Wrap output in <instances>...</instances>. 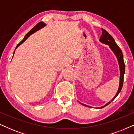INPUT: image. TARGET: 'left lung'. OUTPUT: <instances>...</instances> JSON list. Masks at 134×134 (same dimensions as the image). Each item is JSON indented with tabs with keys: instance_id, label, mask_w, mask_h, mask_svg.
<instances>
[{
	"instance_id": "1",
	"label": "left lung",
	"mask_w": 134,
	"mask_h": 134,
	"mask_svg": "<svg viewBox=\"0 0 134 134\" xmlns=\"http://www.w3.org/2000/svg\"><path fill=\"white\" fill-rule=\"evenodd\" d=\"M99 41L100 43L108 45L109 46L112 52L114 53V54L116 56L117 58V60H118V65H119V68H120V84H119V87L118 91H117L116 94H115V96L113 97V98L111 99L110 101L108 102L107 104H105L104 106H102V107H98V109H102V108L105 107V106L109 105V104L111 102H112L113 100L115 99V98H116V96L119 94V93H120L121 90L122 85H123V81H124V74L125 73V65H124V62L123 59V55H122V51L121 50V49L118 47V46L117 45V44L115 43L114 39H113L112 36H111L110 35L109 33H108L107 31L104 29H102V35L100 36V38L99 39ZM80 104L83 105L85 107H90L91 108L92 107L91 106L85 105V104H82L81 102H79Z\"/></svg>"
}]
</instances>
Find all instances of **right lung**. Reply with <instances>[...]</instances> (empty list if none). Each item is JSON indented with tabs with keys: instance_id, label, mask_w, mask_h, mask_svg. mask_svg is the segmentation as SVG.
I'll list each match as a JSON object with an SVG mask.
<instances>
[{
	"instance_id": "add662e5",
	"label": "right lung",
	"mask_w": 134,
	"mask_h": 134,
	"mask_svg": "<svg viewBox=\"0 0 134 134\" xmlns=\"http://www.w3.org/2000/svg\"><path fill=\"white\" fill-rule=\"evenodd\" d=\"M46 25V24L44 23H43V22H40V23H38L37 24H36L34 28H33L32 30H31L30 32H29V33H27V34L25 35V36H24V39L22 40V41L20 42V43L18 44L17 45V46H16V49H15V50L16 49L18 48V47L21 44H23L25 40H26L27 38H28L29 36H30L32 34H34L35 32H36V31H38V30H39L40 29H42V28H43L44 27H45ZM14 52H15V51H14V52H13V55H14Z\"/></svg>"
}]
</instances>
